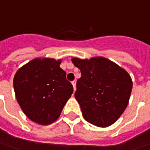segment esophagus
Segmentation results:
<instances>
[{
    "label": "esophagus",
    "instance_id": "1",
    "mask_svg": "<svg viewBox=\"0 0 150 150\" xmlns=\"http://www.w3.org/2000/svg\"><path fill=\"white\" fill-rule=\"evenodd\" d=\"M72 86H73V89H74V91H75V90H76V81H75V80H74V81H72Z\"/></svg>",
    "mask_w": 150,
    "mask_h": 150
}]
</instances>
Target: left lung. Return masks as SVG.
<instances>
[{"label": "left lung", "mask_w": 150, "mask_h": 150, "mask_svg": "<svg viewBox=\"0 0 150 150\" xmlns=\"http://www.w3.org/2000/svg\"><path fill=\"white\" fill-rule=\"evenodd\" d=\"M72 62L81 71L75 98L84 119L103 128L115 123L129 100L133 83L129 73L104 57Z\"/></svg>", "instance_id": "8db88e82"}]
</instances>
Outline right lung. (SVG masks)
I'll return each mask as SVG.
<instances>
[{"instance_id": "add662e5", "label": "right lung", "mask_w": 150, "mask_h": 150, "mask_svg": "<svg viewBox=\"0 0 150 150\" xmlns=\"http://www.w3.org/2000/svg\"><path fill=\"white\" fill-rule=\"evenodd\" d=\"M61 61L34 59L16 72L13 85L22 111L32 121L50 124L60 116L73 92Z\"/></svg>"}]
</instances>
